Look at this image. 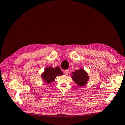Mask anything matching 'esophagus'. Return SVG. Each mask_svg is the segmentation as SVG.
Segmentation results:
<instances>
[{
	"mask_svg": "<svg viewBox=\"0 0 125 125\" xmlns=\"http://www.w3.org/2000/svg\"><path fill=\"white\" fill-rule=\"evenodd\" d=\"M64 73L66 74V75H68V73H69V70H68V69L65 70L64 71Z\"/></svg>",
	"mask_w": 125,
	"mask_h": 125,
	"instance_id": "34e87169",
	"label": "esophagus"
}]
</instances>
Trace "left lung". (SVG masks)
Wrapping results in <instances>:
<instances>
[{"label": "left lung", "instance_id": "obj_1", "mask_svg": "<svg viewBox=\"0 0 125 125\" xmlns=\"http://www.w3.org/2000/svg\"><path fill=\"white\" fill-rule=\"evenodd\" d=\"M71 78L79 86H83L87 84L89 76L87 75L86 71L84 69L81 68L80 69L75 70L74 72H72Z\"/></svg>", "mask_w": 125, "mask_h": 125}]
</instances>
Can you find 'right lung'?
I'll list each match as a JSON object with an SVG mask.
<instances>
[{
    "instance_id": "1",
    "label": "right lung",
    "mask_w": 125,
    "mask_h": 125,
    "mask_svg": "<svg viewBox=\"0 0 125 125\" xmlns=\"http://www.w3.org/2000/svg\"><path fill=\"white\" fill-rule=\"evenodd\" d=\"M63 75V73L61 71L59 67L55 68L48 67L45 69L43 73L41 74V77L44 82L49 84H51L52 82H54L57 76Z\"/></svg>"
}]
</instances>
